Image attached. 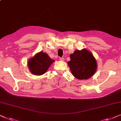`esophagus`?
I'll return each instance as SVG.
<instances>
[{
	"instance_id": "esophagus-1",
	"label": "esophagus",
	"mask_w": 121,
	"mask_h": 121,
	"mask_svg": "<svg viewBox=\"0 0 121 121\" xmlns=\"http://www.w3.org/2000/svg\"><path fill=\"white\" fill-rule=\"evenodd\" d=\"M59 59H60V60L61 61H64V58L63 57H60L59 58Z\"/></svg>"
}]
</instances>
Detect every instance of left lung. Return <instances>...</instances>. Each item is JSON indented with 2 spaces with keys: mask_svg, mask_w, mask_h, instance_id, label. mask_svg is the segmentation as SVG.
<instances>
[{
  "mask_svg": "<svg viewBox=\"0 0 121 121\" xmlns=\"http://www.w3.org/2000/svg\"><path fill=\"white\" fill-rule=\"evenodd\" d=\"M68 63L73 76L80 80L88 79L97 70V62L93 56L85 49L76 50L70 56Z\"/></svg>",
  "mask_w": 121,
  "mask_h": 121,
  "instance_id": "1",
  "label": "left lung"
}]
</instances>
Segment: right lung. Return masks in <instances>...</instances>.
I'll return each instance as SVG.
<instances>
[{
	"label": "right lung",
	"instance_id": "obj_1",
	"mask_svg": "<svg viewBox=\"0 0 121 121\" xmlns=\"http://www.w3.org/2000/svg\"><path fill=\"white\" fill-rule=\"evenodd\" d=\"M53 62L54 60H52L46 53L40 52L28 61V65L31 73L41 75L46 72Z\"/></svg>",
	"mask_w": 121,
	"mask_h": 121
}]
</instances>
